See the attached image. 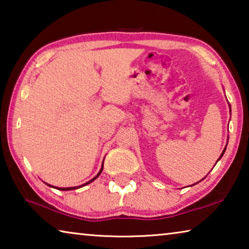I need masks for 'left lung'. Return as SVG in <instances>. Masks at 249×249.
I'll return each instance as SVG.
<instances>
[{
    "instance_id": "1",
    "label": "left lung",
    "mask_w": 249,
    "mask_h": 249,
    "mask_svg": "<svg viewBox=\"0 0 249 249\" xmlns=\"http://www.w3.org/2000/svg\"><path fill=\"white\" fill-rule=\"evenodd\" d=\"M230 108H231V105H230ZM227 142H229V138H227ZM226 146H227V142H226ZM226 146H225V148L224 149H223V151H222V154H221V156H220V158H218L217 159V161H218V160H220L222 157H223V155H224V153H225V150H226ZM216 161V162H217ZM206 177V176H205ZM204 179V178H203ZM203 179H202V180H203ZM202 180H200V181H202ZM200 181H199V182H200ZM199 182H196V183H199ZM196 183H195V184H196ZM195 184H192V185H195Z\"/></svg>"
}]
</instances>
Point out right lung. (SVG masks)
<instances>
[{
    "label": "right lung",
    "mask_w": 249,
    "mask_h": 249,
    "mask_svg": "<svg viewBox=\"0 0 249 249\" xmlns=\"http://www.w3.org/2000/svg\"><path fill=\"white\" fill-rule=\"evenodd\" d=\"M104 161V160H103ZM102 170H103V163H102V167H101V169H100V171H99V174L96 175L94 178H92L90 181H88V182H86V183H83V184H81V185H77V187H69V188H58V187H53V185H52V184H48V183H46L47 185H49V187H52V188H54V189H57V190H60V191H69V190H75V189H79V188H82V187H84V185H87V184H89V183H91L92 181H94L96 178H98V177L101 175V172H102Z\"/></svg>",
    "instance_id": "obj_1"
}]
</instances>
